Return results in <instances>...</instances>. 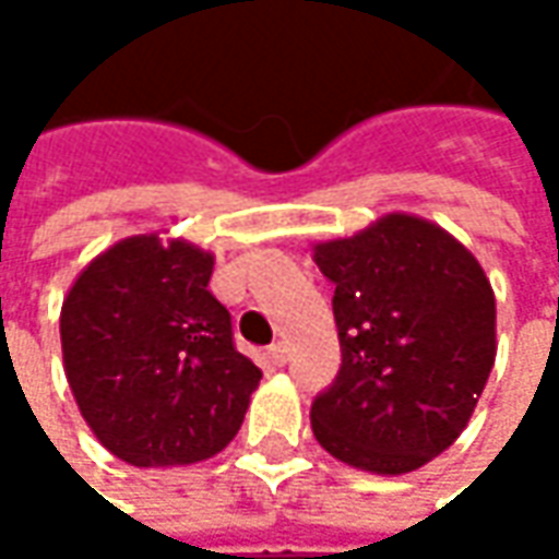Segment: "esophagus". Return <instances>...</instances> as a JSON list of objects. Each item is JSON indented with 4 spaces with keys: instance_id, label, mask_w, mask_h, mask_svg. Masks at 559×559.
<instances>
[{
    "instance_id": "obj_1",
    "label": "esophagus",
    "mask_w": 559,
    "mask_h": 559,
    "mask_svg": "<svg viewBox=\"0 0 559 559\" xmlns=\"http://www.w3.org/2000/svg\"><path fill=\"white\" fill-rule=\"evenodd\" d=\"M267 360L273 367H283L286 360H289V348H286V342H273L267 348Z\"/></svg>"
}]
</instances>
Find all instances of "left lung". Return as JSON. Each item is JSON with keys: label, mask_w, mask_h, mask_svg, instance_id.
<instances>
[{"label": "left lung", "mask_w": 559, "mask_h": 559, "mask_svg": "<svg viewBox=\"0 0 559 559\" xmlns=\"http://www.w3.org/2000/svg\"><path fill=\"white\" fill-rule=\"evenodd\" d=\"M335 286L342 367L313 397L317 441L348 466L401 476L451 448L495 367V292L466 248L414 214L317 242Z\"/></svg>", "instance_id": "1"}]
</instances>
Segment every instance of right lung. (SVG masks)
<instances>
[{
  "mask_svg": "<svg viewBox=\"0 0 559 559\" xmlns=\"http://www.w3.org/2000/svg\"><path fill=\"white\" fill-rule=\"evenodd\" d=\"M214 254L158 233L93 258L61 305V355L96 439L133 466H186L224 451L261 370L236 352L207 292Z\"/></svg>",
  "mask_w": 559,
  "mask_h": 559,
  "instance_id": "1",
  "label": "right lung"
}]
</instances>
